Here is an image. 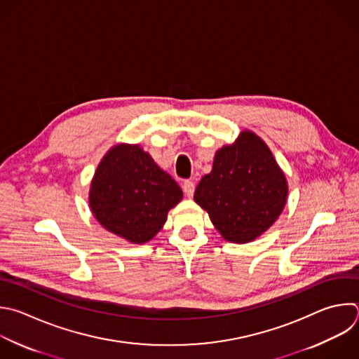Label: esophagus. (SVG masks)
Returning <instances> with one entry per match:
<instances>
[{"instance_id":"1","label":"esophagus","mask_w":359,"mask_h":359,"mask_svg":"<svg viewBox=\"0 0 359 359\" xmlns=\"http://www.w3.org/2000/svg\"><path fill=\"white\" fill-rule=\"evenodd\" d=\"M183 191H184V194L187 196V197H193V194H194V189H196V186H194V183L191 182V180H184L183 182Z\"/></svg>"}]
</instances>
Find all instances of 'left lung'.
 Masks as SVG:
<instances>
[{
	"mask_svg": "<svg viewBox=\"0 0 359 359\" xmlns=\"http://www.w3.org/2000/svg\"><path fill=\"white\" fill-rule=\"evenodd\" d=\"M287 182L268 145L244 131L214 156L212 170L194 191L224 240L247 244L262 235L280 215Z\"/></svg>",
	"mask_w": 359,
	"mask_h": 359,
	"instance_id": "left-lung-1",
	"label": "left lung"
}]
</instances>
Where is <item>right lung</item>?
<instances>
[{
	"instance_id": "obj_1",
	"label": "right lung",
	"mask_w": 359,
	"mask_h": 359,
	"mask_svg": "<svg viewBox=\"0 0 359 359\" xmlns=\"http://www.w3.org/2000/svg\"><path fill=\"white\" fill-rule=\"evenodd\" d=\"M183 198L179 184L140 145L112 147L91 180L88 203L97 221L133 244L159 232L168 212Z\"/></svg>"
}]
</instances>
